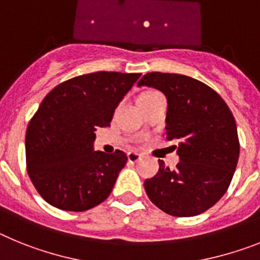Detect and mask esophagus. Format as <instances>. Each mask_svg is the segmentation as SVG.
Listing matches in <instances>:
<instances>
[{
    "mask_svg": "<svg viewBox=\"0 0 260 260\" xmlns=\"http://www.w3.org/2000/svg\"><path fill=\"white\" fill-rule=\"evenodd\" d=\"M141 157H143V155L140 154V153H137V152H129V153H128V161H129L131 164H135V162H137L139 159H141Z\"/></svg>",
    "mask_w": 260,
    "mask_h": 260,
    "instance_id": "esophagus-1",
    "label": "esophagus"
}]
</instances>
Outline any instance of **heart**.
Returning <instances> with one entry per match:
<instances>
[{
    "mask_svg": "<svg viewBox=\"0 0 260 260\" xmlns=\"http://www.w3.org/2000/svg\"><path fill=\"white\" fill-rule=\"evenodd\" d=\"M153 92H155V91H146V92H143V94H141V95H140L139 98H144V96H148V95H150V94H153Z\"/></svg>",
    "mask_w": 260,
    "mask_h": 260,
    "instance_id": "obj_1",
    "label": "heart"
}]
</instances>
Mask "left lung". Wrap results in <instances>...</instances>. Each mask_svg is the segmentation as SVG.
Masks as SVG:
<instances>
[{"label":"left lung","instance_id":"obj_1","mask_svg":"<svg viewBox=\"0 0 260 260\" xmlns=\"http://www.w3.org/2000/svg\"><path fill=\"white\" fill-rule=\"evenodd\" d=\"M137 86L161 90L168 98L166 139L178 141L180 162L146 179L148 198L177 217L196 216L226 192L239 157L234 116L213 89L183 74L146 73ZM177 148V145H175Z\"/></svg>","mask_w":260,"mask_h":260}]
</instances>
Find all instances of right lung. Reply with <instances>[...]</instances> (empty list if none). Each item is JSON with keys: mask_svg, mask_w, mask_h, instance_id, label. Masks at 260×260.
I'll list each match as a JSON object with an SVG mask.
<instances>
[{"mask_svg": "<svg viewBox=\"0 0 260 260\" xmlns=\"http://www.w3.org/2000/svg\"><path fill=\"white\" fill-rule=\"evenodd\" d=\"M140 73L95 72L60 83L46 95L26 131L27 173L48 204L83 212L105 202L127 154L94 152L96 127H110L115 108Z\"/></svg>", "mask_w": 260, "mask_h": 260, "instance_id": "obj_1", "label": "right lung"}]
</instances>
